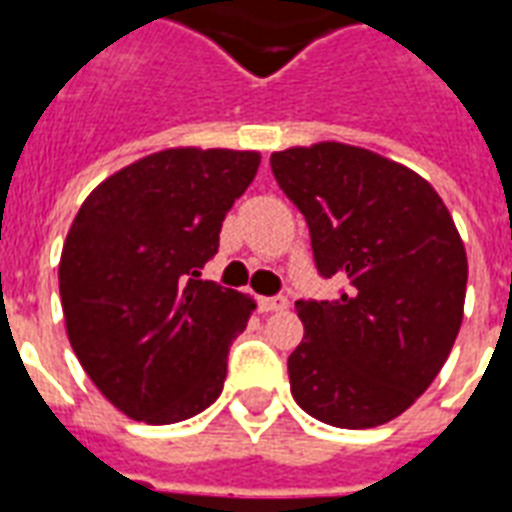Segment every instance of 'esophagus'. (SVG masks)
<instances>
[{
    "mask_svg": "<svg viewBox=\"0 0 512 512\" xmlns=\"http://www.w3.org/2000/svg\"><path fill=\"white\" fill-rule=\"evenodd\" d=\"M257 304H260V312L288 310V299H285V296H266V299H260Z\"/></svg>",
    "mask_w": 512,
    "mask_h": 512,
    "instance_id": "1",
    "label": "esophagus"
}]
</instances>
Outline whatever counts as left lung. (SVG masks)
<instances>
[{
    "instance_id": "left-lung-1",
    "label": "left lung",
    "mask_w": 512,
    "mask_h": 512,
    "mask_svg": "<svg viewBox=\"0 0 512 512\" xmlns=\"http://www.w3.org/2000/svg\"><path fill=\"white\" fill-rule=\"evenodd\" d=\"M271 169L307 219L318 271L345 279L340 299L296 301L290 392L334 428L384 425L433 384L461 329L458 227L428 180L365 147H288Z\"/></svg>"
}]
</instances>
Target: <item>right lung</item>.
Wrapping results in <instances>:
<instances>
[{
  "label": "right lung",
  "mask_w": 512,
  "mask_h": 512,
  "mask_svg": "<svg viewBox=\"0 0 512 512\" xmlns=\"http://www.w3.org/2000/svg\"><path fill=\"white\" fill-rule=\"evenodd\" d=\"M257 167V150L167 147L98 183L73 219L60 257L68 340L136 422L172 425L222 395L255 301L194 277Z\"/></svg>",
  "instance_id": "add662e5"
}]
</instances>
